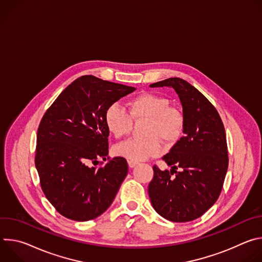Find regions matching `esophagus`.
I'll return each instance as SVG.
<instances>
[{
	"label": "esophagus",
	"mask_w": 262,
	"mask_h": 262,
	"mask_svg": "<svg viewBox=\"0 0 262 262\" xmlns=\"http://www.w3.org/2000/svg\"><path fill=\"white\" fill-rule=\"evenodd\" d=\"M127 163H128L129 168H134V167L138 164V162H136V161H132V160H128V161H127Z\"/></svg>",
	"instance_id": "34e87169"
}]
</instances>
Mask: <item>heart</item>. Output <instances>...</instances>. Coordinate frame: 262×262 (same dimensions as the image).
Segmentation results:
<instances>
[{"instance_id": "obj_1", "label": "heart", "mask_w": 262, "mask_h": 262, "mask_svg": "<svg viewBox=\"0 0 262 262\" xmlns=\"http://www.w3.org/2000/svg\"><path fill=\"white\" fill-rule=\"evenodd\" d=\"M128 112L113 103L105 110L104 122L116 139L128 136L133 129V120L145 121L144 139H134L115 147V152L132 161H144L163 152V142L175 144L183 135L185 116L183 111L170 104L167 97L145 92L133 97L127 102Z\"/></svg>"}]
</instances>
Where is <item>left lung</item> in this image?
Returning a JSON list of instances; mask_svg holds the SVG:
<instances>
[{"label": "left lung", "mask_w": 262, "mask_h": 262, "mask_svg": "<svg viewBox=\"0 0 262 262\" xmlns=\"http://www.w3.org/2000/svg\"><path fill=\"white\" fill-rule=\"evenodd\" d=\"M164 86L178 94L185 116L184 136L162 158L171 171L154 166L148 194L159 214L184 223L200 217L221 194L228 168L226 134L215 107L194 86L180 78L150 85ZM178 167L181 172L176 171Z\"/></svg>", "instance_id": "obj_1"}]
</instances>
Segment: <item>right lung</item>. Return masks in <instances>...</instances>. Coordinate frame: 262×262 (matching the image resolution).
Masks as SVG:
<instances>
[{
  "mask_svg": "<svg viewBox=\"0 0 262 262\" xmlns=\"http://www.w3.org/2000/svg\"><path fill=\"white\" fill-rule=\"evenodd\" d=\"M135 90L83 76L67 86L45 113L37 130L35 166L47 199L63 216L93 220L113 202L128 165L122 157H107L110 130L104 113ZM99 157H107L108 163L96 167Z\"/></svg>",
  "mask_w": 262,
  "mask_h": 262,
  "instance_id": "obj_1",
  "label": "right lung"
}]
</instances>
